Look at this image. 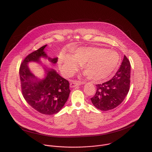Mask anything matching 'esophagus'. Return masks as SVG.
I'll return each instance as SVG.
<instances>
[{"label": "esophagus", "instance_id": "1", "mask_svg": "<svg viewBox=\"0 0 152 152\" xmlns=\"http://www.w3.org/2000/svg\"><path fill=\"white\" fill-rule=\"evenodd\" d=\"M81 84H82V83L81 82H79V81H73L72 82L70 83V86L71 88H73V87H75V86L80 85Z\"/></svg>", "mask_w": 152, "mask_h": 152}]
</instances>
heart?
<instances>
[{
	"instance_id": "obj_1",
	"label": "heart",
	"mask_w": 152,
	"mask_h": 152,
	"mask_svg": "<svg viewBox=\"0 0 152 152\" xmlns=\"http://www.w3.org/2000/svg\"><path fill=\"white\" fill-rule=\"evenodd\" d=\"M120 56L117 52L100 48H80L73 52L72 55L62 53L59 65L63 75L70 77L82 65L84 75L94 82L109 77L117 67Z\"/></svg>"
}]
</instances>
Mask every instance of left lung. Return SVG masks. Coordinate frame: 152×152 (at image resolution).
I'll return each mask as SVG.
<instances>
[{
	"label": "left lung",
	"instance_id": "obj_1",
	"mask_svg": "<svg viewBox=\"0 0 152 152\" xmlns=\"http://www.w3.org/2000/svg\"><path fill=\"white\" fill-rule=\"evenodd\" d=\"M131 83V64L124 55L120 69L114 77L106 82L96 85V93L91 98L94 106L103 111L118 106L127 96Z\"/></svg>",
	"mask_w": 152,
	"mask_h": 152
}]
</instances>
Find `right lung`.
Instances as JSON below:
<instances>
[{
  "mask_svg": "<svg viewBox=\"0 0 152 152\" xmlns=\"http://www.w3.org/2000/svg\"><path fill=\"white\" fill-rule=\"evenodd\" d=\"M45 45L26 56L19 69L21 90L27 103L34 110L45 115L58 113L67 102L70 90L69 82L62 77L55 70L46 69V76L38 79L29 70L28 64L30 61L39 62L41 56L48 57L44 52ZM56 63L57 58H48Z\"/></svg>",
  "mask_w": 152,
  "mask_h": 152,
  "instance_id": "1",
  "label": "right lung"
}]
</instances>
